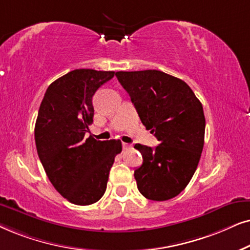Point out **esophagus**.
Instances as JSON below:
<instances>
[{"label":"esophagus","instance_id":"1","mask_svg":"<svg viewBox=\"0 0 250 250\" xmlns=\"http://www.w3.org/2000/svg\"><path fill=\"white\" fill-rule=\"evenodd\" d=\"M122 148L125 149V151H127V149H130L131 148V145L130 144H127V143H122Z\"/></svg>","mask_w":250,"mask_h":250}]
</instances>
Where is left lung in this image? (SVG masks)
Returning a JSON list of instances; mask_svg holds the SVG:
<instances>
[{
    "mask_svg": "<svg viewBox=\"0 0 250 250\" xmlns=\"http://www.w3.org/2000/svg\"><path fill=\"white\" fill-rule=\"evenodd\" d=\"M146 129L160 142L155 148L136 144L143 165L135 170L139 192L153 201L175 198L197 170L205 142L200 101L181 79L156 69L116 72Z\"/></svg>",
    "mask_w": 250,
    "mask_h": 250,
    "instance_id": "obj_1",
    "label": "left lung"
}]
</instances>
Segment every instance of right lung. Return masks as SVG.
Returning <instances> with one entry per match:
<instances>
[{"mask_svg":"<svg viewBox=\"0 0 250 250\" xmlns=\"http://www.w3.org/2000/svg\"><path fill=\"white\" fill-rule=\"evenodd\" d=\"M115 72L74 69L46 89L35 123V144L49 181L69 202L88 206L106 191L120 141L84 137L94 118L92 97Z\"/></svg>","mask_w":250,"mask_h":250,"instance_id":"1","label":"right lung"}]
</instances>
